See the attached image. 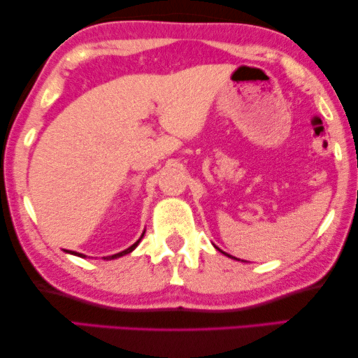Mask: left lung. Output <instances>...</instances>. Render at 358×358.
I'll list each match as a JSON object with an SVG mask.
<instances>
[{
	"instance_id": "1",
	"label": "left lung",
	"mask_w": 358,
	"mask_h": 358,
	"mask_svg": "<svg viewBox=\"0 0 358 358\" xmlns=\"http://www.w3.org/2000/svg\"><path fill=\"white\" fill-rule=\"evenodd\" d=\"M228 255V254H227ZM228 257H231V255H228ZM231 259H234V257H231Z\"/></svg>"
}]
</instances>
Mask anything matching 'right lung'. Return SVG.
<instances>
[{"label": "right lung", "instance_id": "obj_1", "mask_svg": "<svg viewBox=\"0 0 358 358\" xmlns=\"http://www.w3.org/2000/svg\"><path fill=\"white\" fill-rule=\"evenodd\" d=\"M143 236H144V233H143ZM141 236V238H143ZM141 238L138 239L136 243H134L133 245H130V248L128 249H125V250H122V252H119V254H114V255H110V257H103L104 260H113V259H119V257H122V255H127V254H130L131 250H134V248H136V245L139 244V241H141ZM64 252H68V254H73V255H78V257H82V259H84V254H79V252H73V250H64Z\"/></svg>", "mask_w": 358, "mask_h": 358}]
</instances>
